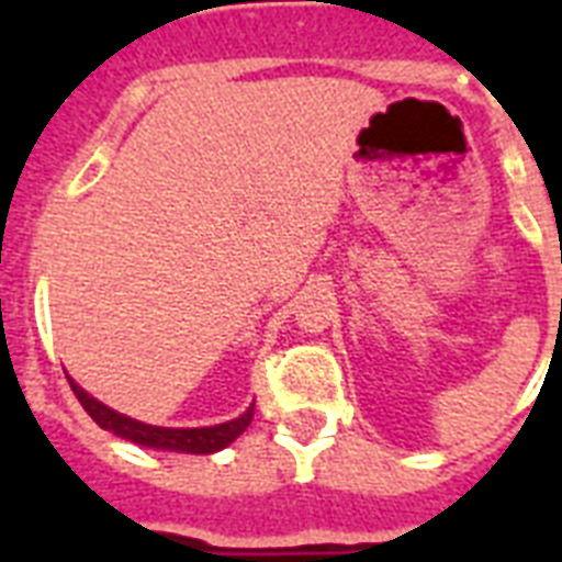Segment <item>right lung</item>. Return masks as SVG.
Instances as JSON below:
<instances>
[{
    "instance_id": "1",
    "label": "right lung",
    "mask_w": 562,
    "mask_h": 562,
    "mask_svg": "<svg viewBox=\"0 0 562 562\" xmlns=\"http://www.w3.org/2000/svg\"><path fill=\"white\" fill-rule=\"evenodd\" d=\"M75 396L83 405V411L90 414L95 423H99L104 431H113L122 440H131L136 446H148V449H162V452H187V454H212L227 449L233 440H236L254 419V405L238 414L236 419L229 423H218V426H203V428H166V426H148V423H139L134 417H125L119 411L108 408L104 402H99L95 396L83 391L81 384L72 382Z\"/></svg>"
}]
</instances>
